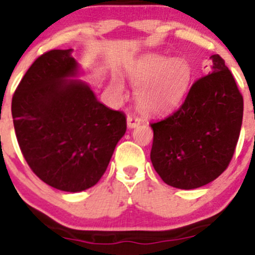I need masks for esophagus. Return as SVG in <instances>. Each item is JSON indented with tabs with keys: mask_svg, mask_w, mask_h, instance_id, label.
<instances>
[{
	"mask_svg": "<svg viewBox=\"0 0 255 255\" xmlns=\"http://www.w3.org/2000/svg\"><path fill=\"white\" fill-rule=\"evenodd\" d=\"M139 123H141V119H139L138 117L132 116V114H129V116L127 117V126H128V128L137 127V126H138Z\"/></svg>",
	"mask_w": 255,
	"mask_h": 255,
	"instance_id": "esophagus-1",
	"label": "esophagus"
}]
</instances>
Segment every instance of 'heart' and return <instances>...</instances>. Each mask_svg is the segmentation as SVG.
I'll return each instance as SVG.
<instances>
[{
  "instance_id": "obj_1",
  "label": "heart",
  "mask_w": 255,
  "mask_h": 255,
  "mask_svg": "<svg viewBox=\"0 0 255 255\" xmlns=\"http://www.w3.org/2000/svg\"><path fill=\"white\" fill-rule=\"evenodd\" d=\"M130 82L136 88L137 104L147 113L160 114L179 105L187 93L190 81V68L183 59H167L165 57H151L130 72ZM114 86L122 90L119 80Z\"/></svg>"
}]
</instances>
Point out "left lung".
<instances>
[{"instance_id":"left-lung-1","label":"left lung","mask_w":255,"mask_h":255,"mask_svg":"<svg viewBox=\"0 0 255 255\" xmlns=\"http://www.w3.org/2000/svg\"><path fill=\"white\" fill-rule=\"evenodd\" d=\"M210 59L211 72L194 81L178 111L151 123L153 167L179 189L203 187L221 175L242 129L243 95L224 59Z\"/></svg>"}]
</instances>
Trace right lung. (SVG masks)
Here are the masks:
<instances>
[{
    "instance_id": "obj_1",
    "label": "right lung",
    "mask_w": 255,
    "mask_h": 255,
    "mask_svg": "<svg viewBox=\"0 0 255 255\" xmlns=\"http://www.w3.org/2000/svg\"><path fill=\"white\" fill-rule=\"evenodd\" d=\"M72 49H52L34 61L16 88L11 113L20 150L50 187L81 192L99 182L127 129L126 116L98 102L75 77Z\"/></svg>"
}]
</instances>
